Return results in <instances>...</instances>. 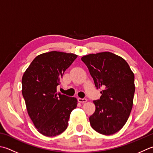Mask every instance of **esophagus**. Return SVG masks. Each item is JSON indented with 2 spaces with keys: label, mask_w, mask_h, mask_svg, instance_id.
<instances>
[{
  "label": "esophagus",
  "mask_w": 153,
  "mask_h": 153,
  "mask_svg": "<svg viewBox=\"0 0 153 153\" xmlns=\"http://www.w3.org/2000/svg\"><path fill=\"white\" fill-rule=\"evenodd\" d=\"M77 101H78V102L83 103H85L87 101V100L85 98H83V99L82 98H78V99H77Z\"/></svg>",
  "instance_id": "esophagus-1"
}]
</instances>
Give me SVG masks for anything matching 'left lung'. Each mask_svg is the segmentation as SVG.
<instances>
[{
    "label": "left lung",
    "instance_id": "8db88e82",
    "mask_svg": "<svg viewBox=\"0 0 153 153\" xmlns=\"http://www.w3.org/2000/svg\"><path fill=\"white\" fill-rule=\"evenodd\" d=\"M82 60L95 87L103 88L100 100L93 101L95 111L89 117L91 127L105 135L118 132L126 123L133 107V72L123 58L109 52L85 55Z\"/></svg>",
    "mask_w": 153,
    "mask_h": 153
}]
</instances>
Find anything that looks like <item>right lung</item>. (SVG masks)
Listing matches in <instances>:
<instances>
[{"label": "right lung", "instance_id": "add662e5", "mask_svg": "<svg viewBox=\"0 0 153 153\" xmlns=\"http://www.w3.org/2000/svg\"><path fill=\"white\" fill-rule=\"evenodd\" d=\"M77 57L57 51L42 53L23 74L22 93L27 112L38 132L44 136L54 137L64 132L71 112L76 108L77 99L57 93V86Z\"/></svg>", "mask_w": 153, "mask_h": 153}]
</instances>
